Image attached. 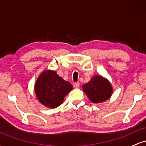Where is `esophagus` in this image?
Returning <instances> with one entry per match:
<instances>
[{"label":"esophagus","mask_w":146,"mask_h":146,"mask_svg":"<svg viewBox=\"0 0 146 146\" xmlns=\"http://www.w3.org/2000/svg\"><path fill=\"white\" fill-rule=\"evenodd\" d=\"M73 86H74V88H79V87H80V83L75 82L73 84Z\"/></svg>","instance_id":"1"}]
</instances>
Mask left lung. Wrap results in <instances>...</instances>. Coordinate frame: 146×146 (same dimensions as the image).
<instances>
[{"label": "left lung", "instance_id": "obj_1", "mask_svg": "<svg viewBox=\"0 0 146 146\" xmlns=\"http://www.w3.org/2000/svg\"><path fill=\"white\" fill-rule=\"evenodd\" d=\"M84 91L93 103H100L108 100L112 94L109 82L102 76L95 75L90 82L82 86Z\"/></svg>", "mask_w": 146, "mask_h": 146}]
</instances>
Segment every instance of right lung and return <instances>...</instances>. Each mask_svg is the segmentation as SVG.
Instances as JSON below:
<instances>
[{"label": "right lung", "instance_id": "right-lung-1", "mask_svg": "<svg viewBox=\"0 0 146 146\" xmlns=\"http://www.w3.org/2000/svg\"><path fill=\"white\" fill-rule=\"evenodd\" d=\"M73 86L55 71L42 73L35 84V92L40 102L48 108H54L62 104L64 98Z\"/></svg>", "mask_w": 146, "mask_h": 146}]
</instances>
